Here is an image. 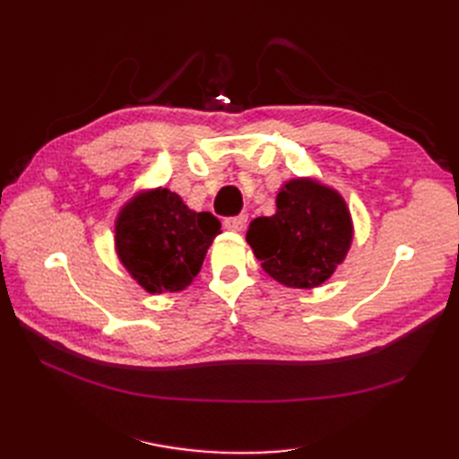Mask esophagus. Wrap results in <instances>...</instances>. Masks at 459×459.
<instances>
[{
  "label": "esophagus",
  "instance_id": "obj_1",
  "mask_svg": "<svg viewBox=\"0 0 459 459\" xmlns=\"http://www.w3.org/2000/svg\"><path fill=\"white\" fill-rule=\"evenodd\" d=\"M247 226V216H235V218H226L224 220V228L230 231H243Z\"/></svg>",
  "mask_w": 459,
  "mask_h": 459
}]
</instances>
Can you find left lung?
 <instances>
[{
  "mask_svg": "<svg viewBox=\"0 0 459 459\" xmlns=\"http://www.w3.org/2000/svg\"><path fill=\"white\" fill-rule=\"evenodd\" d=\"M354 238L349 206L316 178H290L275 197V214L248 224L247 243L272 280L316 289L344 262Z\"/></svg>",
  "mask_w": 459,
  "mask_h": 459,
  "instance_id": "obj_1",
  "label": "left lung"
}]
</instances>
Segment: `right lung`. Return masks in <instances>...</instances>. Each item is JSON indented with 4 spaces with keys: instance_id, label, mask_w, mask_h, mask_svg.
I'll return each instance as SVG.
<instances>
[{
    "instance_id": "add662e5",
    "label": "right lung",
    "mask_w": 459,
    "mask_h": 459,
    "mask_svg": "<svg viewBox=\"0 0 459 459\" xmlns=\"http://www.w3.org/2000/svg\"><path fill=\"white\" fill-rule=\"evenodd\" d=\"M220 231L211 212H195L166 187L142 189L120 206L115 248L132 280L149 295L179 293L195 280Z\"/></svg>"
}]
</instances>
